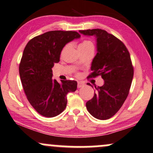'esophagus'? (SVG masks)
I'll list each match as a JSON object with an SVG mask.
<instances>
[{
  "label": "esophagus",
  "instance_id": "obj_1",
  "mask_svg": "<svg viewBox=\"0 0 153 153\" xmlns=\"http://www.w3.org/2000/svg\"><path fill=\"white\" fill-rule=\"evenodd\" d=\"M83 86H84V84H82V82H78V84H77V87L78 88L82 87Z\"/></svg>",
  "mask_w": 153,
  "mask_h": 153
}]
</instances>
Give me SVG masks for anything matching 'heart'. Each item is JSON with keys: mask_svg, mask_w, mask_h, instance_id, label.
Instances as JSON below:
<instances>
[{"mask_svg": "<svg viewBox=\"0 0 153 153\" xmlns=\"http://www.w3.org/2000/svg\"><path fill=\"white\" fill-rule=\"evenodd\" d=\"M68 45H66V46L64 48L63 51H65L66 49L67 48ZM89 48H94V45L92 43L91 41L90 40H84L83 42L81 43V44L79 45V50H82V49H86ZM76 75L78 76L79 74H76Z\"/></svg>", "mask_w": 153, "mask_h": 153, "instance_id": "1", "label": "heart"}]
</instances>
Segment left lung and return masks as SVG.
Masks as SVG:
<instances>
[{
	"label": "left lung",
	"mask_w": 153,
	"mask_h": 153,
	"mask_svg": "<svg viewBox=\"0 0 153 153\" xmlns=\"http://www.w3.org/2000/svg\"><path fill=\"white\" fill-rule=\"evenodd\" d=\"M79 32L97 37V53L87 78L101 76L104 80L102 86H95L96 92L86 102V108L97 119H108L119 111L129 94L134 74L131 55L122 41L104 30Z\"/></svg>",
	"instance_id": "left-lung-1"
}]
</instances>
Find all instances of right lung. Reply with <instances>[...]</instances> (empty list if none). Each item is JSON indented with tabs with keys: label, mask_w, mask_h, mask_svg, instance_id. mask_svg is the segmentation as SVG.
<instances>
[{
	"label": "right lung",
	"mask_w": 153,
	"mask_h": 153,
	"mask_svg": "<svg viewBox=\"0 0 153 153\" xmlns=\"http://www.w3.org/2000/svg\"><path fill=\"white\" fill-rule=\"evenodd\" d=\"M80 34L76 31L47 32L31 39L24 49L19 73L27 99L38 114L52 118L65 110L69 92L76 90V81L52 79L54 63L59 62L65 45Z\"/></svg>",
	"instance_id": "1"
}]
</instances>
